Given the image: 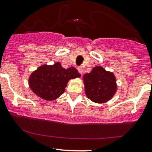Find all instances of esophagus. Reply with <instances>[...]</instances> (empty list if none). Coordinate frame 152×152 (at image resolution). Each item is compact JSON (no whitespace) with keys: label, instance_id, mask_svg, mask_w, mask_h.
Listing matches in <instances>:
<instances>
[{"label":"esophagus","instance_id":"obj_1","mask_svg":"<svg viewBox=\"0 0 152 152\" xmlns=\"http://www.w3.org/2000/svg\"><path fill=\"white\" fill-rule=\"evenodd\" d=\"M77 70H78V72L80 73V74H82V73H83V67H82V66H78Z\"/></svg>","mask_w":152,"mask_h":152}]
</instances>
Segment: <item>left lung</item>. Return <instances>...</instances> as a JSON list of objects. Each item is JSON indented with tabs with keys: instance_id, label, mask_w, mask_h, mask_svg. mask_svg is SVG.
Returning <instances> with one entry per match:
<instances>
[{
	"instance_id": "obj_1",
	"label": "left lung",
	"mask_w": 152,
	"mask_h": 152,
	"mask_svg": "<svg viewBox=\"0 0 152 152\" xmlns=\"http://www.w3.org/2000/svg\"><path fill=\"white\" fill-rule=\"evenodd\" d=\"M87 97L96 103H104L112 99L117 85L113 73L102 66H96L83 77Z\"/></svg>"
}]
</instances>
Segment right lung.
Masks as SVG:
<instances>
[{"mask_svg":"<svg viewBox=\"0 0 152 152\" xmlns=\"http://www.w3.org/2000/svg\"><path fill=\"white\" fill-rule=\"evenodd\" d=\"M80 77L75 68L64 69L57 62L52 66L43 65L30 77L29 85L37 96L45 100H54L65 91L69 80Z\"/></svg>","mask_w":152,"mask_h":152,"instance_id":"add662e5","label":"right lung"}]
</instances>
